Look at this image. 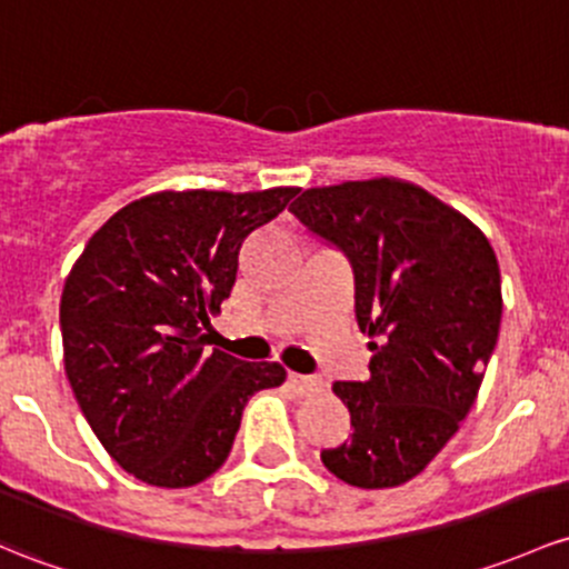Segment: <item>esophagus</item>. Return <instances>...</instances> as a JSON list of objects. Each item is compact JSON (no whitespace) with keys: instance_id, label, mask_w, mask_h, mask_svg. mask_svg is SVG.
<instances>
[{"instance_id":"34e87169","label":"esophagus","mask_w":569,"mask_h":569,"mask_svg":"<svg viewBox=\"0 0 569 569\" xmlns=\"http://www.w3.org/2000/svg\"><path fill=\"white\" fill-rule=\"evenodd\" d=\"M289 387L300 395H313L321 390V379L316 376H302V373H289Z\"/></svg>"}]
</instances>
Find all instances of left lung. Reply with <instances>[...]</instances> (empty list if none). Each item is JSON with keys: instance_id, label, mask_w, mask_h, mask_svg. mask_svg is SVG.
Returning a JSON list of instances; mask_svg holds the SVG:
<instances>
[{"instance_id": "left-lung-1", "label": "left lung", "mask_w": 569, "mask_h": 569, "mask_svg": "<svg viewBox=\"0 0 569 569\" xmlns=\"http://www.w3.org/2000/svg\"><path fill=\"white\" fill-rule=\"evenodd\" d=\"M346 253L370 379L335 381L351 439L321 450L355 488L409 482L458 433L501 325L493 248L458 209L395 177L310 188L289 207Z\"/></svg>"}]
</instances>
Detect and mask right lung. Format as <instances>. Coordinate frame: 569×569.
Masks as SVG:
<instances>
[{
    "label": "right lung",
    "mask_w": 569,
    "mask_h": 569,
    "mask_svg": "<svg viewBox=\"0 0 569 569\" xmlns=\"http://www.w3.org/2000/svg\"><path fill=\"white\" fill-rule=\"evenodd\" d=\"M300 188L160 190L111 214L59 302L64 373L106 452L147 486L190 488L229 458L244 403L283 365L209 349V316L237 280L248 234Z\"/></svg>",
    "instance_id": "add662e5"
}]
</instances>
